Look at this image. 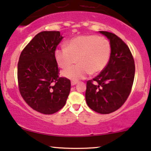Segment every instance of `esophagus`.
<instances>
[{
	"instance_id": "esophagus-1",
	"label": "esophagus",
	"mask_w": 151,
	"mask_h": 151,
	"mask_svg": "<svg viewBox=\"0 0 151 151\" xmlns=\"http://www.w3.org/2000/svg\"><path fill=\"white\" fill-rule=\"evenodd\" d=\"M77 82H78L77 81H74V80L72 81H71V84H72V86H74V85H75V84H77Z\"/></svg>"
}]
</instances>
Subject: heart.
<instances>
[{
  "mask_svg": "<svg viewBox=\"0 0 151 151\" xmlns=\"http://www.w3.org/2000/svg\"><path fill=\"white\" fill-rule=\"evenodd\" d=\"M66 48H58L55 58L59 67L67 69L74 62L77 65L62 72V76L72 80L96 74L105 68L111 54V45L106 38L96 35L74 37L66 42Z\"/></svg>",
  "mask_w": 151,
  "mask_h": 151,
  "instance_id": "b5f03b06",
  "label": "heart"
}]
</instances>
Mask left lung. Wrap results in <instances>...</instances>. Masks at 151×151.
Wrapping results in <instances>:
<instances>
[{
  "mask_svg": "<svg viewBox=\"0 0 151 151\" xmlns=\"http://www.w3.org/2000/svg\"><path fill=\"white\" fill-rule=\"evenodd\" d=\"M99 32L110 40V60L99 75L87 81L85 98L90 109L108 114L121 108L129 96L135 63L129 47L120 37L106 31Z\"/></svg>",
  "mask_w": 151,
  "mask_h": 151,
  "instance_id": "1",
  "label": "left lung"
}]
</instances>
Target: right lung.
Segmentation results:
<instances>
[{"label":"right lung","mask_w":151,"mask_h":151,"mask_svg":"<svg viewBox=\"0 0 151 151\" xmlns=\"http://www.w3.org/2000/svg\"><path fill=\"white\" fill-rule=\"evenodd\" d=\"M59 31H43L22 50L18 63L20 95L29 106L43 114H52L65 105L71 82L60 77L55 51L62 41Z\"/></svg>","instance_id":"obj_1"}]
</instances>
